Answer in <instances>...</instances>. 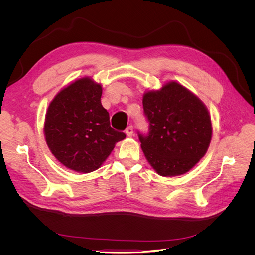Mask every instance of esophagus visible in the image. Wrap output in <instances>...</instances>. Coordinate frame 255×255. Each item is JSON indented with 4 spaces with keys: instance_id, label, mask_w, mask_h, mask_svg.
<instances>
[{
    "instance_id": "esophagus-1",
    "label": "esophagus",
    "mask_w": 255,
    "mask_h": 255,
    "mask_svg": "<svg viewBox=\"0 0 255 255\" xmlns=\"http://www.w3.org/2000/svg\"><path fill=\"white\" fill-rule=\"evenodd\" d=\"M133 133H134V129H133V127L132 126H128L127 128H126V134L130 137L133 136Z\"/></svg>"
}]
</instances>
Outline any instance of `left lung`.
Segmentation results:
<instances>
[{
	"label": "left lung",
	"instance_id": "8db88e82",
	"mask_svg": "<svg viewBox=\"0 0 255 255\" xmlns=\"http://www.w3.org/2000/svg\"><path fill=\"white\" fill-rule=\"evenodd\" d=\"M148 135L138 134L146 160L161 176L188 172L210 146L213 128L205 104L175 81L142 98Z\"/></svg>",
	"mask_w": 255,
	"mask_h": 255
}]
</instances>
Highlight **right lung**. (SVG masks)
Returning a JSON list of instances; mask_svg holds the SVG:
<instances>
[{"mask_svg": "<svg viewBox=\"0 0 255 255\" xmlns=\"http://www.w3.org/2000/svg\"><path fill=\"white\" fill-rule=\"evenodd\" d=\"M102 85L91 78L75 80L51 101L44 119L50 151L66 168L81 173L97 170L126 134L111 128L101 103Z\"/></svg>", "mask_w": 255, "mask_h": 255, "instance_id": "obj_1", "label": "right lung"}]
</instances>
